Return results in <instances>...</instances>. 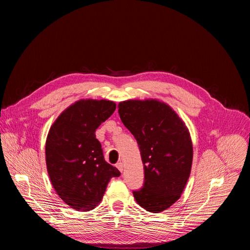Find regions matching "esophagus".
<instances>
[{"label": "esophagus", "mask_w": 250, "mask_h": 250, "mask_svg": "<svg viewBox=\"0 0 250 250\" xmlns=\"http://www.w3.org/2000/svg\"><path fill=\"white\" fill-rule=\"evenodd\" d=\"M116 167L120 170V172H123V163H118L117 165H116Z\"/></svg>", "instance_id": "1"}]
</instances>
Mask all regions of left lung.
<instances>
[{
    "label": "left lung",
    "instance_id": "1",
    "mask_svg": "<svg viewBox=\"0 0 250 250\" xmlns=\"http://www.w3.org/2000/svg\"><path fill=\"white\" fill-rule=\"evenodd\" d=\"M119 115L138 142L144 165L143 188L134 199L150 213L169 208L183 194L190 177L193 145L177 113L158 100L120 102Z\"/></svg>",
    "mask_w": 250,
    "mask_h": 250
}]
</instances>
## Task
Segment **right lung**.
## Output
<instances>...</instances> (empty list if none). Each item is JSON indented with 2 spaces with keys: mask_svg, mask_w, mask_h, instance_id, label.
<instances>
[{
  "mask_svg": "<svg viewBox=\"0 0 250 250\" xmlns=\"http://www.w3.org/2000/svg\"><path fill=\"white\" fill-rule=\"evenodd\" d=\"M116 110L108 100H79L51 126L46 141L47 170L53 188L67 206L81 211L95 208L111 177L120 171L105 162L96 129Z\"/></svg>",
  "mask_w": 250,
  "mask_h": 250,
  "instance_id": "obj_1",
  "label": "right lung"
}]
</instances>
